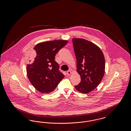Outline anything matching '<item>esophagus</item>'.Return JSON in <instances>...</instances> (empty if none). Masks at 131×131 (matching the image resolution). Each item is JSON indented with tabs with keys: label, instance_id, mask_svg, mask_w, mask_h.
<instances>
[{
	"label": "esophagus",
	"instance_id": "obj_1",
	"mask_svg": "<svg viewBox=\"0 0 131 131\" xmlns=\"http://www.w3.org/2000/svg\"><path fill=\"white\" fill-rule=\"evenodd\" d=\"M71 73H72V72H71V71L70 70L66 72V74H67V75H70L71 74Z\"/></svg>",
	"mask_w": 131,
	"mask_h": 131
}]
</instances>
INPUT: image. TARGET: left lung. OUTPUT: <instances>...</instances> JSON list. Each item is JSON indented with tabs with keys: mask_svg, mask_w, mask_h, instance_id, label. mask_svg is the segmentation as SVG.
<instances>
[{
	"mask_svg": "<svg viewBox=\"0 0 131 131\" xmlns=\"http://www.w3.org/2000/svg\"><path fill=\"white\" fill-rule=\"evenodd\" d=\"M77 59V71L81 82L75 89L87 93L97 87L104 75L105 60L102 51L95 44L83 39H72Z\"/></svg>",
	"mask_w": 131,
	"mask_h": 131,
	"instance_id": "left-lung-1",
	"label": "left lung"
}]
</instances>
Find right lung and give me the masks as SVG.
Here are the masks:
<instances>
[{
  "label": "right lung",
  "mask_w": 131,
  "mask_h": 131,
  "mask_svg": "<svg viewBox=\"0 0 131 131\" xmlns=\"http://www.w3.org/2000/svg\"><path fill=\"white\" fill-rule=\"evenodd\" d=\"M67 43L66 40H53L39 43L34 48L33 61L27 64L26 71L29 81L38 91L52 92L64 78L54 59L56 53Z\"/></svg>",
  "instance_id": "add662e5"
}]
</instances>
